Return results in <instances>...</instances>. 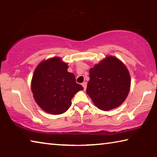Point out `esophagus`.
Masks as SVG:
<instances>
[{"label":"esophagus","mask_w":157,"mask_h":157,"mask_svg":"<svg viewBox=\"0 0 157 157\" xmlns=\"http://www.w3.org/2000/svg\"><path fill=\"white\" fill-rule=\"evenodd\" d=\"M82 86L84 87V90H86V86H87V84H86V82H83V83L82 84Z\"/></svg>","instance_id":"1"}]
</instances>
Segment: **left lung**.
Here are the masks:
<instances>
[{
    "label": "left lung",
    "mask_w": 157,
    "mask_h": 157,
    "mask_svg": "<svg viewBox=\"0 0 157 157\" xmlns=\"http://www.w3.org/2000/svg\"><path fill=\"white\" fill-rule=\"evenodd\" d=\"M86 94L102 111L115 109L123 103L130 89V75L123 63L109 56L89 70Z\"/></svg>",
    "instance_id": "obj_1"
}]
</instances>
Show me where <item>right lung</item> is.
I'll return each mask as SVG.
<instances>
[{
    "label": "right lung",
    "instance_id": "obj_1",
    "mask_svg": "<svg viewBox=\"0 0 157 157\" xmlns=\"http://www.w3.org/2000/svg\"><path fill=\"white\" fill-rule=\"evenodd\" d=\"M67 69V63L53 57L41 62L34 71L32 91L37 105L48 113H64L71 107L74 95L84 89Z\"/></svg>",
    "mask_w": 157,
    "mask_h": 157
}]
</instances>
